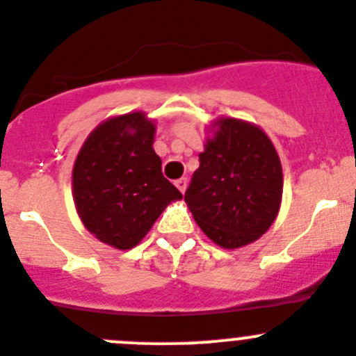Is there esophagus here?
<instances>
[{"label": "esophagus", "mask_w": 356, "mask_h": 356, "mask_svg": "<svg viewBox=\"0 0 356 356\" xmlns=\"http://www.w3.org/2000/svg\"><path fill=\"white\" fill-rule=\"evenodd\" d=\"M175 185H177V188L179 190V192L185 193V190H186V178L177 179V181H175Z\"/></svg>", "instance_id": "1"}]
</instances>
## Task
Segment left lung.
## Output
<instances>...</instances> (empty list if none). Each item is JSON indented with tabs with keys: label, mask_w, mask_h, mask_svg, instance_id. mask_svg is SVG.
I'll return each mask as SVG.
<instances>
[{
	"label": "left lung",
	"mask_w": 356,
	"mask_h": 356,
	"mask_svg": "<svg viewBox=\"0 0 356 356\" xmlns=\"http://www.w3.org/2000/svg\"><path fill=\"white\" fill-rule=\"evenodd\" d=\"M213 128L185 202L214 244L237 249L258 241L275 221L282 200V166L258 126L221 118Z\"/></svg>",
	"instance_id": "8db88e82"
}]
</instances>
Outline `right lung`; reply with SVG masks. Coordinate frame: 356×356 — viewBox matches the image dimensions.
Returning <instances> with one entry per match:
<instances>
[{
	"label": "right lung",
	"mask_w": 356,
	"mask_h": 356,
	"mask_svg": "<svg viewBox=\"0 0 356 356\" xmlns=\"http://www.w3.org/2000/svg\"><path fill=\"white\" fill-rule=\"evenodd\" d=\"M156 124L143 112L107 119L90 133L72 170V192L84 227L104 244L131 249L181 193L154 152Z\"/></svg>",
	"instance_id": "right-lung-1"
}]
</instances>
